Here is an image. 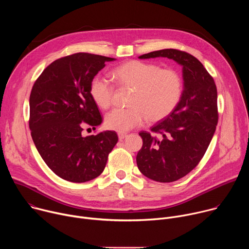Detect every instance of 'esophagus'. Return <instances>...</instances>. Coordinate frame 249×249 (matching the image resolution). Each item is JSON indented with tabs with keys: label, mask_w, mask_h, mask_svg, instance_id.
Listing matches in <instances>:
<instances>
[{
	"label": "esophagus",
	"mask_w": 249,
	"mask_h": 249,
	"mask_svg": "<svg viewBox=\"0 0 249 249\" xmlns=\"http://www.w3.org/2000/svg\"><path fill=\"white\" fill-rule=\"evenodd\" d=\"M126 136H127L126 133H118V138H119V140H123L124 138H126Z\"/></svg>",
	"instance_id": "34e87169"
}]
</instances>
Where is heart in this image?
<instances>
[{
  "mask_svg": "<svg viewBox=\"0 0 249 249\" xmlns=\"http://www.w3.org/2000/svg\"><path fill=\"white\" fill-rule=\"evenodd\" d=\"M118 86L133 89L127 108H114L105 116V126L119 133L140 126L146 118L159 122L168 117L178 106L183 93V81L172 69L142 61H130L113 73ZM89 93L98 107L110 106L115 88L107 79L94 76L89 84Z\"/></svg>",
  "mask_w": 249,
  "mask_h": 249,
  "instance_id": "obj_1",
  "label": "heart"
}]
</instances>
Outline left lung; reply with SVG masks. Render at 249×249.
Segmentation results:
<instances>
[{
  "mask_svg": "<svg viewBox=\"0 0 249 249\" xmlns=\"http://www.w3.org/2000/svg\"><path fill=\"white\" fill-rule=\"evenodd\" d=\"M166 57L182 66L184 88L176 109L165 119L141 131L143 146L137 154L139 170L159 182L176 181L194 169L204 157L219 120L214 79L191 54L162 49L140 59ZM154 133H160L158 139Z\"/></svg>",
  "mask_w": 249,
  "mask_h": 249,
  "instance_id": "left-lung-1",
  "label": "left lung"
}]
</instances>
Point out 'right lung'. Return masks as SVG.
Instances as JSON below:
<instances>
[{
    "mask_svg": "<svg viewBox=\"0 0 249 249\" xmlns=\"http://www.w3.org/2000/svg\"><path fill=\"white\" fill-rule=\"evenodd\" d=\"M114 58L75 53L52 62L35 81L29 96V128L34 145L61 178L82 183L99 176L116 145L115 131L84 137L102 117L89 93L91 79Z\"/></svg>",
    "mask_w": 249,
    "mask_h": 249,
    "instance_id": "obj_1",
    "label": "right lung"
}]
</instances>
